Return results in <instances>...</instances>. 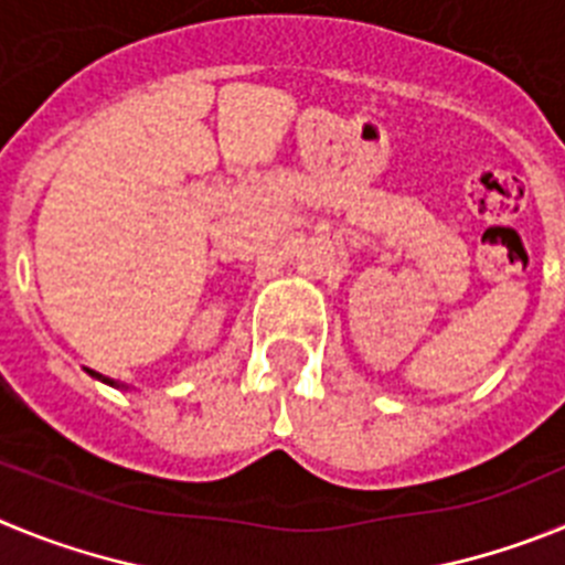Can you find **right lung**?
Listing matches in <instances>:
<instances>
[{
	"label": "right lung",
	"mask_w": 565,
	"mask_h": 565,
	"mask_svg": "<svg viewBox=\"0 0 565 565\" xmlns=\"http://www.w3.org/2000/svg\"><path fill=\"white\" fill-rule=\"evenodd\" d=\"M87 373H89V376H98V373H96V371H87ZM98 379H102V382H107V384H115V382H113V379H104V376H98Z\"/></svg>",
	"instance_id": "right-lung-1"
}]
</instances>
